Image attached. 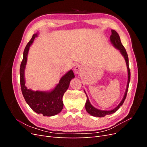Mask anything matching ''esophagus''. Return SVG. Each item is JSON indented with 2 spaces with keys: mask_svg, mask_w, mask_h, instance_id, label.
I'll list each match as a JSON object with an SVG mask.
<instances>
[{
  "mask_svg": "<svg viewBox=\"0 0 147 147\" xmlns=\"http://www.w3.org/2000/svg\"><path fill=\"white\" fill-rule=\"evenodd\" d=\"M83 68L81 65H76L74 68V71L76 74H79L82 70Z\"/></svg>",
  "mask_w": 147,
  "mask_h": 147,
  "instance_id": "esophagus-1",
  "label": "esophagus"
}]
</instances>
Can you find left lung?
Here are the masks:
<instances>
[{
	"instance_id": "1",
	"label": "left lung",
	"mask_w": 147,
	"mask_h": 147,
	"mask_svg": "<svg viewBox=\"0 0 147 147\" xmlns=\"http://www.w3.org/2000/svg\"><path fill=\"white\" fill-rule=\"evenodd\" d=\"M110 42L112 44L113 46L117 48V50L119 51V52L121 53V54L122 56L124 57V59H125L126 63V66H127V74H128V78H127V86L126 89V91L124 92V94L123 96V98L121 100V102L118 105L117 107H115L114 109L111 110H101L99 109H97L95 108L94 107H93L91 104L90 103V100H89L88 97L86 94V93L85 91L84 90V92L86 95L87 97V99L86 102L85 104V109L86 112L90 114L93 117H104L105 115H108L112 114L115 112H116L119 109L120 107H121L124 102V100H125L126 95H127V92L128 90V88H129V84L130 82V79H131V72H130V69L129 67V59H128V56L126 53V51L125 50V48L123 47L122 45V43L121 42V40H120V37L119 36L118 34L115 31V30H112V35L110 37Z\"/></svg>"
}]
</instances>
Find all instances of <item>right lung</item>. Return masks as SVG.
<instances>
[{"instance_id": "right-lung-1", "label": "right lung", "mask_w": 147, "mask_h": 147, "mask_svg": "<svg viewBox=\"0 0 147 147\" xmlns=\"http://www.w3.org/2000/svg\"><path fill=\"white\" fill-rule=\"evenodd\" d=\"M37 35L38 33L33 35L24 50L23 58L20 70L21 88L26 102L35 112L42 114L43 116L51 117L58 114L63 110L64 94L68 89L70 80L75 77V75L73 70H70L61 77L59 83L51 91H33L26 86L24 71L27 64L28 53L30 47Z\"/></svg>"}]
</instances>
